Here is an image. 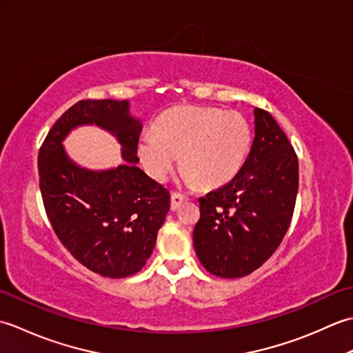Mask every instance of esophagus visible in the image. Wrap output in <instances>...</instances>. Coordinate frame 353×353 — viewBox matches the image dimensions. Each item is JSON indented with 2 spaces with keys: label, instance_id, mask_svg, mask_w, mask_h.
Masks as SVG:
<instances>
[{
  "label": "esophagus",
  "instance_id": "34e87169",
  "mask_svg": "<svg viewBox=\"0 0 353 353\" xmlns=\"http://www.w3.org/2000/svg\"><path fill=\"white\" fill-rule=\"evenodd\" d=\"M185 200H186V197L182 196V194L172 192L171 194V211H176V209L181 206Z\"/></svg>",
  "mask_w": 353,
  "mask_h": 353
}]
</instances>
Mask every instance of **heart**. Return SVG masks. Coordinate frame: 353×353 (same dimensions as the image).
<instances>
[{
	"label": "heart",
	"instance_id": "obj_1",
	"mask_svg": "<svg viewBox=\"0 0 353 353\" xmlns=\"http://www.w3.org/2000/svg\"><path fill=\"white\" fill-rule=\"evenodd\" d=\"M250 142V127L236 112L181 106L159 118L154 134H142L138 154L157 182L167 181L181 156L185 182L214 188L236 176Z\"/></svg>",
	"mask_w": 353,
	"mask_h": 353
}]
</instances>
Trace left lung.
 Returning a JSON list of instances; mask_svg holds the SVG:
<instances>
[{
  "label": "left lung",
  "instance_id": "8db88e82",
  "mask_svg": "<svg viewBox=\"0 0 353 353\" xmlns=\"http://www.w3.org/2000/svg\"><path fill=\"white\" fill-rule=\"evenodd\" d=\"M254 139L236 176L199 199L192 241L209 273L243 277L272 256L287 234L299 188V162L287 134L254 108Z\"/></svg>",
  "mask_w": 353,
  "mask_h": 353
}]
</instances>
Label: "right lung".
Here are the masks:
<instances>
[{
  "mask_svg": "<svg viewBox=\"0 0 353 353\" xmlns=\"http://www.w3.org/2000/svg\"><path fill=\"white\" fill-rule=\"evenodd\" d=\"M91 123L122 144L123 165L94 172L65 154L68 133ZM141 132L127 100H81L51 127L37 156L45 212L57 238L80 264L104 277H127L145 265L170 211V191L137 167Z\"/></svg>",
  "mask_w": 353,
  "mask_h": 353,
  "instance_id": "obj_1",
  "label": "right lung"
}]
</instances>
